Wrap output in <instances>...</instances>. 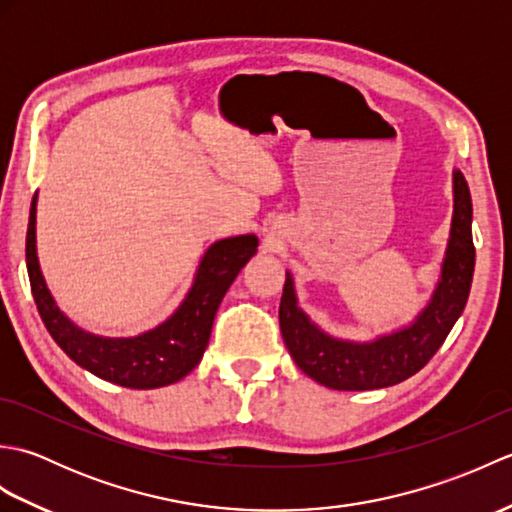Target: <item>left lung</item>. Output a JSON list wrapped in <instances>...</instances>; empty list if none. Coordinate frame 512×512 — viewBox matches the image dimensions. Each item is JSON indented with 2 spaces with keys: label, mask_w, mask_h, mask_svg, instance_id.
Masks as SVG:
<instances>
[{
  "label": "left lung",
  "mask_w": 512,
  "mask_h": 512,
  "mask_svg": "<svg viewBox=\"0 0 512 512\" xmlns=\"http://www.w3.org/2000/svg\"><path fill=\"white\" fill-rule=\"evenodd\" d=\"M473 204L462 171H453V222L442 275L433 297L416 321L369 343L341 341L325 334L297 306L295 281L286 273L279 303V328L284 343L303 374L339 391H365L402 383L427 365L440 350L471 292L475 246Z\"/></svg>",
  "instance_id": "left-lung-1"
}]
</instances>
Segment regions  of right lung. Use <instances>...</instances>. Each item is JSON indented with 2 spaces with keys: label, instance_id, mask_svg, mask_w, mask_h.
Instances as JSON below:
<instances>
[{
  "label": "right lung",
  "instance_id": "right-lung-1",
  "mask_svg": "<svg viewBox=\"0 0 512 512\" xmlns=\"http://www.w3.org/2000/svg\"><path fill=\"white\" fill-rule=\"evenodd\" d=\"M35 224L37 193L30 204L26 266L43 325L76 365L129 389H156L178 383L202 361L215 312L239 270L257 253L259 244L255 235H237L215 242L204 253L187 297L165 323L132 339H105L81 330L54 303L39 268Z\"/></svg>",
  "mask_w": 512,
  "mask_h": 512
}]
</instances>
